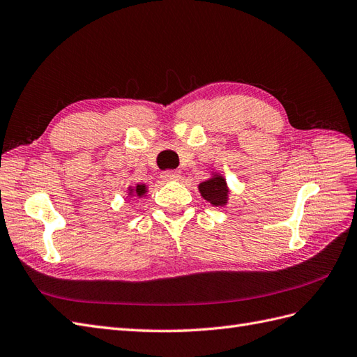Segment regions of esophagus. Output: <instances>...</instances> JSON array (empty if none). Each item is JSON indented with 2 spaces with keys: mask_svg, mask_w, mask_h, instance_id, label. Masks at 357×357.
<instances>
[{
  "mask_svg": "<svg viewBox=\"0 0 357 357\" xmlns=\"http://www.w3.org/2000/svg\"><path fill=\"white\" fill-rule=\"evenodd\" d=\"M161 178L164 181H178L181 178V172H178V170H164L161 173Z\"/></svg>",
  "mask_w": 357,
  "mask_h": 357,
  "instance_id": "esophagus-1",
  "label": "esophagus"
}]
</instances>
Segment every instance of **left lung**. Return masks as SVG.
<instances>
[{
  "mask_svg": "<svg viewBox=\"0 0 357 357\" xmlns=\"http://www.w3.org/2000/svg\"><path fill=\"white\" fill-rule=\"evenodd\" d=\"M199 191L202 197L214 206H225L227 204L229 188H227L226 179L218 173H213L211 178L200 182Z\"/></svg>",
  "mask_w": 357,
  "mask_h": 357,
  "instance_id": "1",
  "label": "left lung"
}]
</instances>
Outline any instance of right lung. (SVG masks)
I'll list each match as a JSON object with an SVG mask.
<instances>
[{"label": "right lung", "mask_w": 357, "mask_h": 357, "mask_svg": "<svg viewBox=\"0 0 357 357\" xmlns=\"http://www.w3.org/2000/svg\"><path fill=\"white\" fill-rule=\"evenodd\" d=\"M146 187L144 184H137L135 187H128V197H143L146 195Z\"/></svg>", "instance_id": "right-lung-1"}]
</instances>
